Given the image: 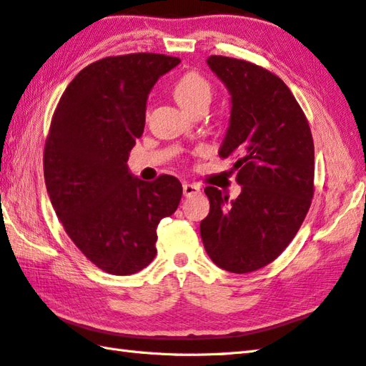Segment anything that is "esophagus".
Instances as JSON below:
<instances>
[{
  "label": "esophagus",
  "instance_id": "esophagus-1",
  "mask_svg": "<svg viewBox=\"0 0 366 366\" xmlns=\"http://www.w3.org/2000/svg\"><path fill=\"white\" fill-rule=\"evenodd\" d=\"M183 194L187 197H193L201 194V188L194 183H183Z\"/></svg>",
  "mask_w": 366,
  "mask_h": 366
}]
</instances>
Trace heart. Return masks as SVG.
<instances>
[{
    "mask_svg": "<svg viewBox=\"0 0 366 366\" xmlns=\"http://www.w3.org/2000/svg\"><path fill=\"white\" fill-rule=\"evenodd\" d=\"M173 94H175L179 104L191 112L196 106L202 104V102H210L212 85H210V81L202 74L196 72V70H189V72L183 74L175 81Z\"/></svg>",
    "mask_w": 366,
    "mask_h": 366,
    "instance_id": "1",
    "label": "heart"
}]
</instances>
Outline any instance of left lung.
<instances>
[{
  "label": "left lung",
  "instance_id": "obj_1",
  "mask_svg": "<svg viewBox=\"0 0 366 366\" xmlns=\"http://www.w3.org/2000/svg\"><path fill=\"white\" fill-rule=\"evenodd\" d=\"M232 94L220 157L232 159L242 191L234 201L207 187L201 238L215 265L251 273L281 255L297 234L315 193V151L305 114L278 75L257 64L210 56Z\"/></svg>",
  "mask_w": 366,
  "mask_h": 366
}]
</instances>
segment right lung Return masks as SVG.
<instances>
[{
    "instance_id": "add662e5",
    "label": "right lung",
    "mask_w": 366,
    "mask_h": 366,
    "mask_svg": "<svg viewBox=\"0 0 366 366\" xmlns=\"http://www.w3.org/2000/svg\"><path fill=\"white\" fill-rule=\"evenodd\" d=\"M178 62L156 53L96 61L69 83L51 119L43 152L51 204L74 244L106 273L149 265L157 225L182 199L175 177L143 182L127 167L144 130L147 94Z\"/></svg>"
}]
</instances>
